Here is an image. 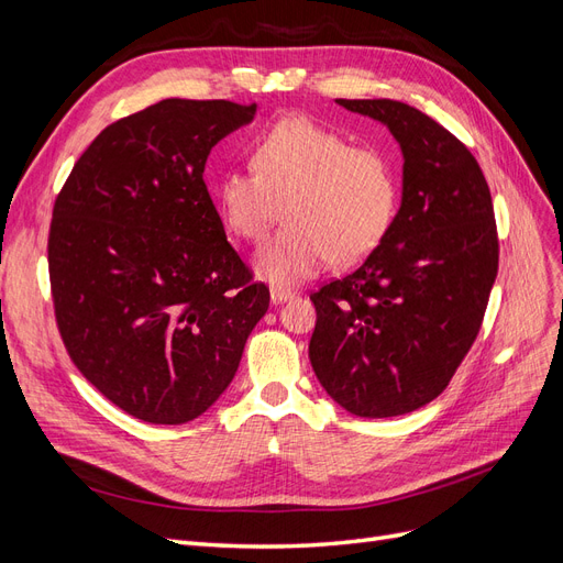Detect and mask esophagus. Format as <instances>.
<instances>
[{
    "label": "esophagus",
    "instance_id": "1",
    "mask_svg": "<svg viewBox=\"0 0 563 563\" xmlns=\"http://www.w3.org/2000/svg\"><path fill=\"white\" fill-rule=\"evenodd\" d=\"M269 296H272V302H286V300H291L296 294L288 291V288L275 286V288H272V291H269Z\"/></svg>",
    "mask_w": 563,
    "mask_h": 563
}]
</instances>
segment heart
I'll list each match as a JSON object with an SVG mask.
<instances>
[{
	"instance_id": "heart-1",
	"label": "heart",
	"mask_w": 563,
	"mask_h": 563,
	"mask_svg": "<svg viewBox=\"0 0 563 563\" xmlns=\"http://www.w3.org/2000/svg\"><path fill=\"white\" fill-rule=\"evenodd\" d=\"M251 164L218 180V207L246 242L265 240L286 213L288 225L255 255L261 279L279 288L314 277L331 258L364 261L395 225L401 180L380 145H352L308 117H286L253 141Z\"/></svg>"
}]
</instances>
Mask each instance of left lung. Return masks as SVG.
<instances>
[{
  "mask_svg": "<svg viewBox=\"0 0 563 563\" xmlns=\"http://www.w3.org/2000/svg\"><path fill=\"white\" fill-rule=\"evenodd\" d=\"M404 152V197L383 244L310 296V362L321 387L360 418L430 404L479 335L498 275L488 183L465 143L399 100H345Z\"/></svg>",
  "mask_w": 563,
  "mask_h": 563,
  "instance_id": "left-lung-1",
  "label": "left lung"
}]
</instances>
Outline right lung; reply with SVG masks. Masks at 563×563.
<instances>
[{
  "instance_id": "obj_1",
  "label": "right lung",
  "mask_w": 563,
  "mask_h": 563,
  "mask_svg": "<svg viewBox=\"0 0 563 563\" xmlns=\"http://www.w3.org/2000/svg\"><path fill=\"white\" fill-rule=\"evenodd\" d=\"M253 114L255 103L159 100L100 131L56 197L46 251L63 345L139 420L199 418L269 308L203 183L211 147Z\"/></svg>"
}]
</instances>
